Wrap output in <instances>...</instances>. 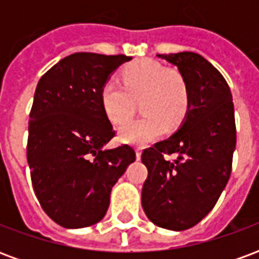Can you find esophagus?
Wrapping results in <instances>:
<instances>
[{
  "instance_id": "1",
  "label": "esophagus",
  "mask_w": 259,
  "mask_h": 259,
  "mask_svg": "<svg viewBox=\"0 0 259 259\" xmlns=\"http://www.w3.org/2000/svg\"><path fill=\"white\" fill-rule=\"evenodd\" d=\"M136 158L140 159L141 158V148H136Z\"/></svg>"
}]
</instances>
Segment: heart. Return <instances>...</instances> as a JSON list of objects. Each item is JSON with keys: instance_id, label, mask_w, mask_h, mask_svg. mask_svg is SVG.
Segmentation results:
<instances>
[{"instance_id": "1", "label": "heart", "mask_w": 259, "mask_h": 259, "mask_svg": "<svg viewBox=\"0 0 259 259\" xmlns=\"http://www.w3.org/2000/svg\"><path fill=\"white\" fill-rule=\"evenodd\" d=\"M122 86L109 77L100 90L104 113L115 126L127 123L135 112V101L140 98L144 115L120 129V140L141 146L162 136L185 118L190 104V89L185 74L166 68L155 59L143 58L124 66Z\"/></svg>"}]
</instances>
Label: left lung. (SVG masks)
<instances>
[{"instance_id": "1", "label": "left lung", "mask_w": 259, "mask_h": 259, "mask_svg": "<svg viewBox=\"0 0 259 259\" xmlns=\"http://www.w3.org/2000/svg\"><path fill=\"white\" fill-rule=\"evenodd\" d=\"M158 57L185 74L190 104L180 129L141 154L148 169L141 204L158 226L186 230L215 206L232 174L236 148L233 98L221 72L198 54L185 51ZM172 153L180 157L164 159Z\"/></svg>"}]
</instances>
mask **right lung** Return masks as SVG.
Segmentation results:
<instances>
[{
    "instance_id": "right-lung-1",
    "label": "right lung",
    "mask_w": 259,
    "mask_h": 259,
    "mask_svg": "<svg viewBox=\"0 0 259 259\" xmlns=\"http://www.w3.org/2000/svg\"><path fill=\"white\" fill-rule=\"evenodd\" d=\"M126 55L76 53L38 80L30 109L27 162L40 205L68 229L91 226L107 213L113 185L136 161L129 144L104 150L116 136L100 90Z\"/></svg>"
}]
</instances>
